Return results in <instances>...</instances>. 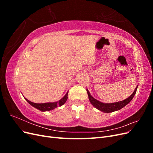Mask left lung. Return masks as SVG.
<instances>
[{"instance_id": "left-lung-1", "label": "left lung", "mask_w": 153, "mask_h": 153, "mask_svg": "<svg viewBox=\"0 0 153 153\" xmlns=\"http://www.w3.org/2000/svg\"><path fill=\"white\" fill-rule=\"evenodd\" d=\"M137 89V87L135 88V91L133 92V93L130 96L128 97V98H126V100H124L121 101H119V102L113 103H101V102H100V101L94 99L93 97H92L90 94L89 91H88L87 89V94H88V96H89V99L90 102L92 105L94 106L95 108H96L97 109H98L101 111H102V112H103L110 113V112H114V111L121 109L122 108L124 107V106H125L127 104H128L129 102H130L136 93Z\"/></svg>"}]
</instances>
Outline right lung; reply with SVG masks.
Masks as SVG:
<instances>
[{"mask_svg": "<svg viewBox=\"0 0 153 153\" xmlns=\"http://www.w3.org/2000/svg\"><path fill=\"white\" fill-rule=\"evenodd\" d=\"M68 93L66 94V95L64 96L63 98L57 102H54V103H35L33 102H31L29 100H28L27 99H26L25 98V99L27 100V102H28L30 105H32L34 107L36 108L37 109H38L41 111H49L51 110H53L55 108L57 107L58 106H62V105H64V103H66V101L68 99Z\"/></svg>", "mask_w": 153, "mask_h": 153, "instance_id": "add662e5", "label": "right lung"}]
</instances>
